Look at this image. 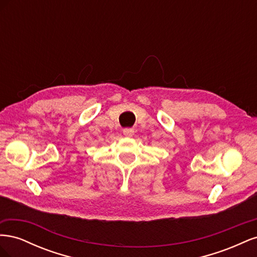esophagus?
Wrapping results in <instances>:
<instances>
[{
    "label": "esophagus",
    "instance_id": "esophagus-1",
    "mask_svg": "<svg viewBox=\"0 0 257 257\" xmlns=\"http://www.w3.org/2000/svg\"><path fill=\"white\" fill-rule=\"evenodd\" d=\"M134 134V130L133 128H124L123 130V135L125 137H132Z\"/></svg>",
    "mask_w": 257,
    "mask_h": 257
}]
</instances>
